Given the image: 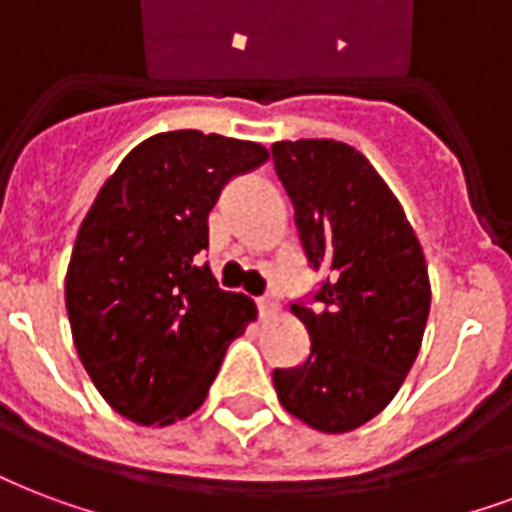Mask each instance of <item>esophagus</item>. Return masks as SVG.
<instances>
[{
    "label": "esophagus",
    "instance_id": "1",
    "mask_svg": "<svg viewBox=\"0 0 512 512\" xmlns=\"http://www.w3.org/2000/svg\"><path fill=\"white\" fill-rule=\"evenodd\" d=\"M257 308H260L263 317H273V314L279 311V298H276L273 292H265L263 298H257Z\"/></svg>",
    "mask_w": 512,
    "mask_h": 512
}]
</instances>
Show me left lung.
Here are the masks:
<instances>
[{"label": "left lung", "mask_w": 512, "mask_h": 512, "mask_svg": "<svg viewBox=\"0 0 512 512\" xmlns=\"http://www.w3.org/2000/svg\"><path fill=\"white\" fill-rule=\"evenodd\" d=\"M276 177L295 209L300 247L325 279L292 314L311 351L298 368L273 370L292 416L319 432H349L384 411L403 386L429 317L421 244L368 158L333 139L271 147Z\"/></svg>", "instance_id": "1"}]
</instances>
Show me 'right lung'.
<instances>
[{
  "instance_id": "obj_1",
  "label": "right lung",
  "mask_w": 512,
  "mask_h": 512,
  "mask_svg": "<svg viewBox=\"0 0 512 512\" xmlns=\"http://www.w3.org/2000/svg\"><path fill=\"white\" fill-rule=\"evenodd\" d=\"M263 144L201 131L155 134L128 152L85 214L66 271L77 354L120 416L166 427L201 408L230 341L257 314L214 282L201 252L230 179Z\"/></svg>"
}]
</instances>
